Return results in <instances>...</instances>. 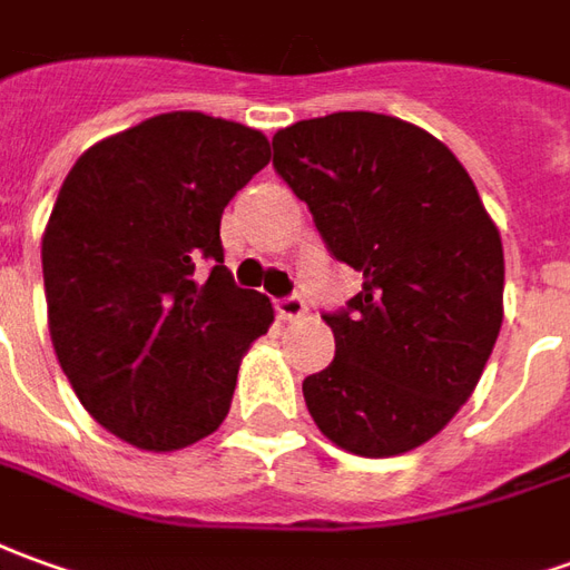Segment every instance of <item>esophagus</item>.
Segmentation results:
<instances>
[{
  "instance_id": "esophagus-1",
  "label": "esophagus",
  "mask_w": 570,
  "mask_h": 570,
  "mask_svg": "<svg viewBox=\"0 0 570 570\" xmlns=\"http://www.w3.org/2000/svg\"><path fill=\"white\" fill-rule=\"evenodd\" d=\"M276 313L282 320H304L307 316V304L301 294H288V297H278Z\"/></svg>"
}]
</instances>
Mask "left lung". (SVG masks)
<instances>
[{"label":"left lung","mask_w":570,"mask_h":570,"mask_svg":"<svg viewBox=\"0 0 570 570\" xmlns=\"http://www.w3.org/2000/svg\"><path fill=\"white\" fill-rule=\"evenodd\" d=\"M332 257L363 273L323 313L335 360L304 379L325 438L356 456L410 453L472 397L502 325V242L472 176L400 117L337 111L273 136Z\"/></svg>","instance_id":"8db88e82"}]
</instances>
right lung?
Wrapping results in <instances>:
<instances>
[{
  "label": "right lung",
  "mask_w": 570,
  "mask_h": 570,
  "mask_svg": "<svg viewBox=\"0 0 570 570\" xmlns=\"http://www.w3.org/2000/svg\"><path fill=\"white\" fill-rule=\"evenodd\" d=\"M266 164L261 129L173 111L70 167L42 235L49 335L73 394L120 441L170 453L226 419L273 304L223 266L219 219ZM202 259L215 261L204 283Z\"/></svg>",
  "instance_id": "1"
}]
</instances>
